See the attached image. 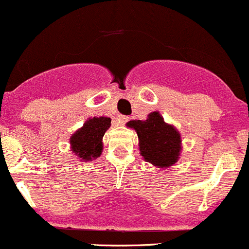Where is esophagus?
Segmentation results:
<instances>
[{
    "label": "esophagus",
    "mask_w": 249,
    "mask_h": 249,
    "mask_svg": "<svg viewBox=\"0 0 249 249\" xmlns=\"http://www.w3.org/2000/svg\"><path fill=\"white\" fill-rule=\"evenodd\" d=\"M127 119H128V117H126V116H122V115H119V116H117V124H119V125H124L125 123L127 122Z\"/></svg>",
    "instance_id": "1"
}]
</instances>
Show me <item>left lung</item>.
<instances>
[{
  "label": "left lung",
  "instance_id": "1",
  "mask_svg": "<svg viewBox=\"0 0 249 249\" xmlns=\"http://www.w3.org/2000/svg\"><path fill=\"white\" fill-rule=\"evenodd\" d=\"M126 125L136 130L141 154L147 162L159 168H168L178 161L181 151L180 133L164 122L158 111L151 112L146 121H131Z\"/></svg>",
  "mask_w": 249,
  "mask_h": 249
}]
</instances>
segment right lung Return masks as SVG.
I'll return each mask as SVG.
<instances>
[{"mask_svg":"<svg viewBox=\"0 0 249 249\" xmlns=\"http://www.w3.org/2000/svg\"><path fill=\"white\" fill-rule=\"evenodd\" d=\"M111 126L107 117H93L88 119L84 125L71 136V151L83 161L98 158L103 151V137Z\"/></svg>","mask_w":249,"mask_h":249,"instance_id":"add662e5","label":"right lung"}]
</instances>
